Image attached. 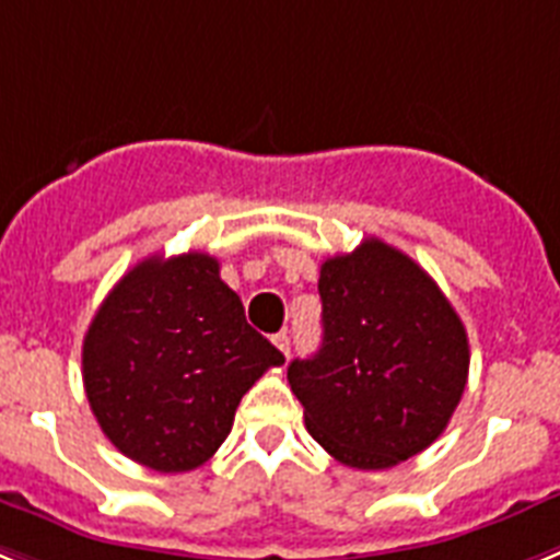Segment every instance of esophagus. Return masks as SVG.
Wrapping results in <instances>:
<instances>
[{"mask_svg": "<svg viewBox=\"0 0 560 560\" xmlns=\"http://www.w3.org/2000/svg\"><path fill=\"white\" fill-rule=\"evenodd\" d=\"M273 343H276V349H279L281 354H290V335L287 332H279V335H273Z\"/></svg>", "mask_w": 560, "mask_h": 560, "instance_id": "obj_1", "label": "esophagus"}]
</instances>
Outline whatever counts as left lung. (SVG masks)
Listing matches in <instances>:
<instances>
[{"label":"left lung","mask_w":560,"mask_h":560,"mask_svg":"<svg viewBox=\"0 0 560 560\" xmlns=\"http://www.w3.org/2000/svg\"><path fill=\"white\" fill-rule=\"evenodd\" d=\"M324 340L287 381L340 465L386 470L445 431L468 383V332L436 281L381 240L320 265Z\"/></svg>","instance_id":"left-lung-1"}]
</instances>
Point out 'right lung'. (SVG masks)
Segmentation results:
<instances>
[{"instance_id": "1", "label": "right lung", "mask_w": 560, "mask_h": 560, "mask_svg": "<svg viewBox=\"0 0 560 560\" xmlns=\"http://www.w3.org/2000/svg\"><path fill=\"white\" fill-rule=\"evenodd\" d=\"M281 363L220 279V261L197 250L138 261L104 299L81 352L101 431L160 474L206 465L247 388Z\"/></svg>"}]
</instances>
